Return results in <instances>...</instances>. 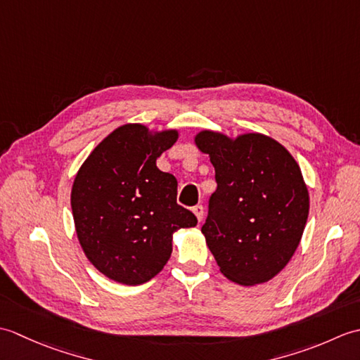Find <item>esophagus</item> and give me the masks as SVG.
Wrapping results in <instances>:
<instances>
[{"label": "esophagus", "instance_id": "1", "mask_svg": "<svg viewBox=\"0 0 360 360\" xmlns=\"http://www.w3.org/2000/svg\"><path fill=\"white\" fill-rule=\"evenodd\" d=\"M193 213H195L196 219L201 223V219H202V217H204V207H202V205H195V207H193Z\"/></svg>", "mask_w": 360, "mask_h": 360}]
</instances>
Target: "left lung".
I'll list each match as a JSON object with an SVG mask.
<instances>
[{
    "label": "left lung",
    "instance_id": "1",
    "mask_svg": "<svg viewBox=\"0 0 360 360\" xmlns=\"http://www.w3.org/2000/svg\"><path fill=\"white\" fill-rule=\"evenodd\" d=\"M193 142L215 167L218 187L201 232L221 274L241 286L272 280L295 254L308 221L300 165L262 133L201 129Z\"/></svg>",
    "mask_w": 360,
    "mask_h": 360
}]
</instances>
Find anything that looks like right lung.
Instances as JSON below:
<instances>
[{
    "instance_id": "1",
    "label": "right lung",
    "mask_w": 360,
    "mask_h": 360,
    "mask_svg": "<svg viewBox=\"0 0 360 360\" xmlns=\"http://www.w3.org/2000/svg\"><path fill=\"white\" fill-rule=\"evenodd\" d=\"M179 131L125 124L89 153L75 174L71 209L82 250L98 272L137 286L164 269L173 233L195 227L192 212L176 204L178 181L156 159Z\"/></svg>"
}]
</instances>
